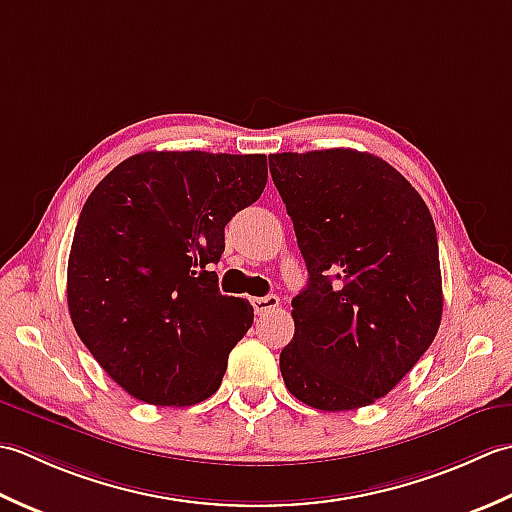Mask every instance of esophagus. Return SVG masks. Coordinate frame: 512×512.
<instances>
[{"instance_id": "esophagus-1", "label": "esophagus", "mask_w": 512, "mask_h": 512, "mask_svg": "<svg viewBox=\"0 0 512 512\" xmlns=\"http://www.w3.org/2000/svg\"><path fill=\"white\" fill-rule=\"evenodd\" d=\"M252 305H254V311H256V314H258V316H263V314H269V311L278 309L280 300H278V296L269 294V296H263V298H254V300H252Z\"/></svg>"}]
</instances>
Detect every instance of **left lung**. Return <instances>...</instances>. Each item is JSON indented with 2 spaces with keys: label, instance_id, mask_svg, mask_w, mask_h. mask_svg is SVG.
Here are the masks:
<instances>
[{
  "label": "left lung",
  "instance_id": "left-lung-1",
  "mask_svg": "<svg viewBox=\"0 0 512 512\" xmlns=\"http://www.w3.org/2000/svg\"><path fill=\"white\" fill-rule=\"evenodd\" d=\"M309 283L291 300L280 351L289 393L320 411L384 398L431 347L442 320L440 249L429 207L369 152L269 156Z\"/></svg>",
  "mask_w": 512,
  "mask_h": 512
}]
</instances>
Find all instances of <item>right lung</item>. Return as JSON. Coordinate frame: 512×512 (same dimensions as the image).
I'll return each mask as SVG.
<instances>
[{
  "label": "right lung",
  "mask_w": 512,
  "mask_h": 512,
  "mask_svg": "<svg viewBox=\"0 0 512 512\" xmlns=\"http://www.w3.org/2000/svg\"><path fill=\"white\" fill-rule=\"evenodd\" d=\"M265 183V154L141 152L88 196L68 258V309L132 398L190 406L221 387L254 309L218 291L212 265L225 225Z\"/></svg>",
  "instance_id": "add662e5"
}]
</instances>
